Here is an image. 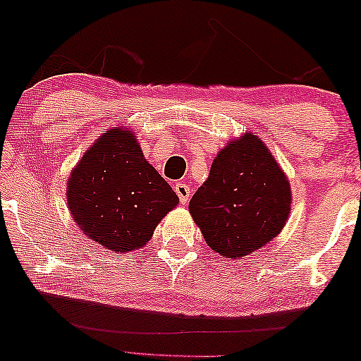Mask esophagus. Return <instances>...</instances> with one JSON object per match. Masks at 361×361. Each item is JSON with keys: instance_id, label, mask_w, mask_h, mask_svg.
<instances>
[{"instance_id": "34e87169", "label": "esophagus", "mask_w": 361, "mask_h": 361, "mask_svg": "<svg viewBox=\"0 0 361 361\" xmlns=\"http://www.w3.org/2000/svg\"><path fill=\"white\" fill-rule=\"evenodd\" d=\"M174 192L177 193V197H179V202L182 204H185L188 202V198H190V187L184 182H177L174 185Z\"/></svg>"}]
</instances>
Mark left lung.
<instances>
[{"instance_id":"8db88e82","label":"left lung","mask_w":361,"mask_h":361,"mask_svg":"<svg viewBox=\"0 0 361 361\" xmlns=\"http://www.w3.org/2000/svg\"><path fill=\"white\" fill-rule=\"evenodd\" d=\"M188 209L211 250L224 257H243L285 227L291 187L261 137L246 133L217 153Z\"/></svg>"}]
</instances>
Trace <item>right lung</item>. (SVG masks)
Returning <instances> with one entry per match:
<instances>
[{
    "mask_svg": "<svg viewBox=\"0 0 361 361\" xmlns=\"http://www.w3.org/2000/svg\"><path fill=\"white\" fill-rule=\"evenodd\" d=\"M67 202L76 226L107 250H139L179 203L176 192L145 161L135 134L109 129L68 177Z\"/></svg>",
    "mask_w": 361,
    "mask_h": 361,
    "instance_id": "right-lung-1",
    "label": "right lung"
}]
</instances>
